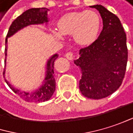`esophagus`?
<instances>
[{"instance_id":"obj_1","label":"esophagus","mask_w":133,"mask_h":133,"mask_svg":"<svg viewBox=\"0 0 133 133\" xmlns=\"http://www.w3.org/2000/svg\"><path fill=\"white\" fill-rule=\"evenodd\" d=\"M65 57H67L69 60H72L73 59V53L72 52H68L65 54Z\"/></svg>"}]
</instances>
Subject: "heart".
<instances>
[{"mask_svg":"<svg viewBox=\"0 0 133 133\" xmlns=\"http://www.w3.org/2000/svg\"><path fill=\"white\" fill-rule=\"evenodd\" d=\"M58 29H53V34L62 38V34H73L75 40L82 45L93 43L97 36L100 29V18L93 11L71 12L60 18L57 23Z\"/></svg>","mask_w":133,"mask_h":133,"instance_id":"b5f03b06","label":"heart"}]
</instances>
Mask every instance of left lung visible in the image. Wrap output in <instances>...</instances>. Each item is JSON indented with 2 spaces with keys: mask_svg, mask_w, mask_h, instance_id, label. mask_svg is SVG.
Segmentation results:
<instances>
[{
  "mask_svg": "<svg viewBox=\"0 0 133 133\" xmlns=\"http://www.w3.org/2000/svg\"><path fill=\"white\" fill-rule=\"evenodd\" d=\"M103 20V29L90 46L79 50L74 63L80 68L79 90L91 99H102L115 92L125 77L128 61L126 34L119 18L102 5H94Z\"/></svg>",
  "mask_w": 133,
  "mask_h": 133,
  "instance_id": "8db88e82",
  "label": "left lung"
}]
</instances>
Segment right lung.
Listing matches in <instances>:
<instances>
[{
  "label": "right lung",
  "mask_w": 133,
  "mask_h": 133,
  "mask_svg": "<svg viewBox=\"0 0 133 133\" xmlns=\"http://www.w3.org/2000/svg\"><path fill=\"white\" fill-rule=\"evenodd\" d=\"M47 11L46 8H31L25 12H23L21 15L16 18L10 25L9 30L8 32L6 40H5V61L7 58V50H8V38L11 36L14 35L16 32L19 29L32 24H43V22H47ZM58 55L56 54L53 55L48 61L46 64V77L43 81V85L40 88L37 90L33 92H21L18 90L15 89L8 84V87L16 94H18L22 99L25 100L28 102H44L50 99L52 97L54 90H55V79H54V61L57 58ZM5 73L4 71L3 74Z\"/></svg>",
  "instance_id": "1"
}]
</instances>
